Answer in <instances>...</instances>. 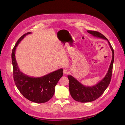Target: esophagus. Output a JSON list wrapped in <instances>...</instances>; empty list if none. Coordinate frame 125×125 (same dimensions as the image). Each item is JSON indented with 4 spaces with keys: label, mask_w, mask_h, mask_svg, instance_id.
Returning <instances> with one entry per match:
<instances>
[{
    "label": "esophagus",
    "mask_w": 125,
    "mask_h": 125,
    "mask_svg": "<svg viewBox=\"0 0 125 125\" xmlns=\"http://www.w3.org/2000/svg\"><path fill=\"white\" fill-rule=\"evenodd\" d=\"M63 73H64V74H67L69 73V71L67 69H63Z\"/></svg>",
    "instance_id": "esophagus-1"
}]
</instances>
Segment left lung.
I'll list each match as a JSON object with an SVG mask.
<instances>
[{
	"instance_id": "1",
	"label": "left lung",
	"mask_w": 125,
	"mask_h": 125,
	"mask_svg": "<svg viewBox=\"0 0 125 125\" xmlns=\"http://www.w3.org/2000/svg\"><path fill=\"white\" fill-rule=\"evenodd\" d=\"M87 31L94 37L104 39L107 41L112 52V58L106 75L102 80L94 86H84L73 76L71 75L68 76V78L69 81V88L71 97L77 102L81 103L93 102L103 94L110 83L112 73L114 57H115V53L113 48L108 39L104 35L97 31Z\"/></svg>"
}]
</instances>
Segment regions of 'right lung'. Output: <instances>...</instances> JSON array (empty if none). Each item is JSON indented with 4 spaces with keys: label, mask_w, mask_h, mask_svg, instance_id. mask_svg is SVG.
I'll return each instance as SVG.
<instances>
[{
    "label": "right lung",
    "mask_w": 125,
    "mask_h": 125,
    "mask_svg": "<svg viewBox=\"0 0 125 125\" xmlns=\"http://www.w3.org/2000/svg\"><path fill=\"white\" fill-rule=\"evenodd\" d=\"M28 32L21 36L13 48L12 52L13 78L20 92L29 100L36 103H43L49 100L55 93V87L63 76V69H60L40 77H33L22 73L16 61V48Z\"/></svg>",
    "instance_id": "right-lung-1"
}]
</instances>
